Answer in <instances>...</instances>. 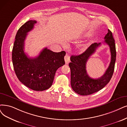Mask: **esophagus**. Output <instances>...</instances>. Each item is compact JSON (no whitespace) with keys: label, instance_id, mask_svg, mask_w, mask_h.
Masks as SVG:
<instances>
[{"label":"esophagus","instance_id":"34e87169","mask_svg":"<svg viewBox=\"0 0 127 127\" xmlns=\"http://www.w3.org/2000/svg\"><path fill=\"white\" fill-rule=\"evenodd\" d=\"M64 60H65V64H68L70 62V55L68 53H67L65 55L64 57Z\"/></svg>","mask_w":127,"mask_h":127}]
</instances>
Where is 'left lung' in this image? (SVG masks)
<instances>
[{
	"mask_svg": "<svg viewBox=\"0 0 127 127\" xmlns=\"http://www.w3.org/2000/svg\"><path fill=\"white\" fill-rule=\"evenodd\" d=\"M104 39L105 43L107 44L110 48L111 61L108 68L100 78L93 79L90 77L86 70V64L90 57L102 43L92 44L82 54L71 56V62L69 64L71 70V85L76 93L81 95H88L97 92L104 88L112 77L115 68L116 50L113 34L109 30H108V33Z\"/></svg>",
	"mask_w": 127,
	"mask_h": 127,
	"instance_id": "left-lung-1",
	"label": "left lung"
}]
</instances>
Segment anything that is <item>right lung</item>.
<instances>
[{
  "mask_svg": "<svg viewBox=\"0 0 127 127\" xmlns=\"http://www.w3.org/2000/svg\"><path fill=\"white\" fill-rule=\"evenodd\" d=\"M35 23V20H30L18 30L12 60L15 73L20 82L30 89L42 91L51 87L57 70L65 64V52L55 53L45 48L36 58L28 57L24 51V41Z\"/></svg>",
  "mask_w": 127,
  "mask_h": 127,
  "instance_id": "add662e5",
  "label": "right lung"
}]
</instances>
